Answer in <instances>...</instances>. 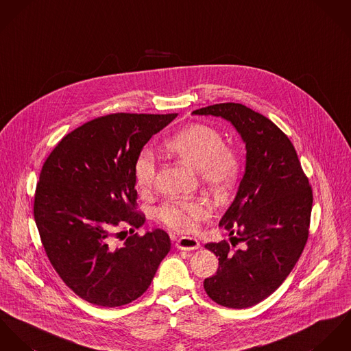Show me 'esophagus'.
Listing matches in <instances>:
<instances>
[{
	"mask_svg": "<svg viewBox=\"0 0 351 351\" xmlns=\"http://www.w3.org/2000/svg\"><path fill=\"white\" fill-rule=\"evenodd\" d=\"M200 243L196 238L193 237H180L178 241H176V247L180 249V250H195V249H199Z\"/></svg>",
	"mask_w": 351,
	"mask_h": 351,
	"instance_id": "1",
	"label": "esophagus"
}]
</instances>
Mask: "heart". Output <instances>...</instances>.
Returning <instances> with one entry per match:
<instances>
[{"label":"heart","instance_id":"b5f03b06","mask_svg":"<svg viewBox=\"0 0 351 351\" xmlns=\"http://www.w3.org/2000/svg\"><path fill=\"white\" fill-rule=\"evenodd\" d=\"M168 151L197 169L202 182L217 193L228 191L241 173V157L226 145L222 134L213 126L191 123L165 141ZM156 156L144 149L134 161V183L141 191L152 189L156 179ZM213 214L210 203L202 197L173 199L164 203L158 219L179 233H194Z\"/></svg>","mask_w":351,"mask_h":351}]
</instances>
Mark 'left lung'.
Returning <instances> with one entry per match:
<instances>
[{
	"label": "left lung",
	"mask_w": 351,
	"mask_h": 351,
	"mask_svg": "<svg viewBox=\"0 0 351 351\" xmlns=\"http://www.w3.org/2000/svg\"><path fill=\"white\" fill-rule=\"evenodd\" d=\"M230 121L246 144V168L232 206L219 222L228 241L206 243L219 261L204 280L206 293L228 308H247L282 284L310 234L312 189L293 144L269 118L242 104L193 112ZM238 241L242 248L234 249Z\"/></svg>",
	"instance_id": "obj_1"
}]
</instances>
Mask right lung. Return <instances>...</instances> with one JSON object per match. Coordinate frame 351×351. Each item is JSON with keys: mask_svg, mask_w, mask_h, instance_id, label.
<instances>
[{"mask_svg": "<svg viewBox=\"0 0 351 351\" xmlns=\"http://www.w3.org/2000/svg\"><path fill=\"white\" fill-rule=\"evenodd\" d=\"M176 113H114L69 133L47 157L34 215L45 254L64 284L83 300L119 307L151 285L171 239L156 229L129 235L145 222L137 211L133 167L149 138Z\"/></svg>", "mask_w": 351, "mask_h": 351, "instance_id": "obj_1", "label": "right lung"}]
</instances>
